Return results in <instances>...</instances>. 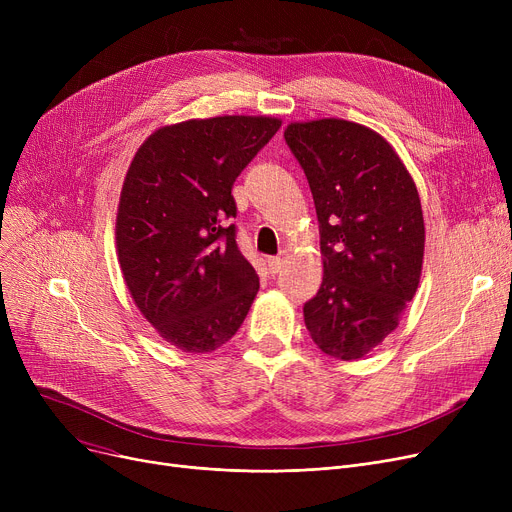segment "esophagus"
I'll use <instances>...</instances> for the list:
<instances>
[{"instance_id": "34e87169", "label": "esophagus", "mask_w": 512, "mask_h": 512, "mask_svg": "<svg viewBox=\"0 0 512 512\" xmlns=\"http://www.w3.org/2000/svg\"><path fill=\"white\" fill-rule=\"evenodd\" d=\"M282 265H284L282 257H270V259H267V270H270V274H278L282 270Z\"/></svg>"}]
</instances>
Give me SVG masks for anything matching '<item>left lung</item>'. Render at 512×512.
<instances>
[{
	"label": "left lung",
	"instance_id": "1",
	"mask_svg": "<svg viewBox=\"0 0 512 512\" xmlns=\"http://www.w3.org/2000/svg\"><path fill=\"white\" fill-rule=\"evenodd\" d=\"M284 139L307 176L324 255L305 326L326 355L353 361L398 326L415 297L425 242L417 186L394 149L361 124H290Z\"/></svg>",
	"mask_w": 512,
	"mask_h": 512
}]
</instances>
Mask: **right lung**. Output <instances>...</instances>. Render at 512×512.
Segmentation results:
<instances>
[{
    "instance_id": "add662e5",
    "label": "right lung",
    "mask_w": 512,
    "mask_h": 512,
    "mask_svg": "<svg viewBox=\"0 0 512 512\" xmlns=\"http://www.w3.org/2000/svg\"><path fill=\"white\" fill-rule=\"evenodd\" d=\"M280 120L220 116L166 126L128 168L116 242L149 324L186 353H211L245 321L259 278L236 245L232 186Z\"/></svg>"
}]
</instances>
